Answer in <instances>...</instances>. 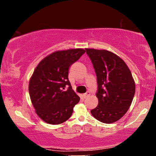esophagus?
Masks as SVG:
<instances>
[{"label":"esophagus","mask_w":156,"mask_h":156,"mask_svg":"<svg viewBox=\"0 0 156 156\" xmlns=\"http://www.w3.org/2000/svg\"><path fill=\"white\" fill-rule=\"evenodd\" d=\"M89 95H90V92L89 91H87L86 94H83V97L84 98V99H86L88 97H89Z\"/></svg>","instance_id":"34e87169"}]
</instances>
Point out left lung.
<instances>
[{
  "instance_id": "obj_1",
  "label": "left lung",
  "mask_w": 156,
  "mask_h": 156,
  "mask_svg": "<svg viewBox=\"0 0 156 156\" xmlns=\"http://www.w3.org/2000/svg\"><path fill=\"white\" fill-rule=\"evenodd\" d=\"M97 78L98 105L91 114L98 121L112 123L125 115L136 91L131 72L121 57L110 51L86 48Z\"/></svg>"
}]
</instances>
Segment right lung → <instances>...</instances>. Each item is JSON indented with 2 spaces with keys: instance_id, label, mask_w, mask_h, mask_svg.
<instances>
[{
  "instance_id": "obj_1",
  "label": "right lung",
  "mask_w": 156,
  "mask_h": 156,
  "mask_svg": "<svg viewBox=\"0 0 156 156\" xmlns=\"http://www.w3.org/2000/svg\"><path fill=\"white\" fill-rule=\"evenodd\" d=\"M84 52L82 48L56 51L42 59L34 70L29 82L30 97L36 114L44 122L60 124L72 116L80 98L72 88L68 71Z\"/></svg>"
}]
</instances>
